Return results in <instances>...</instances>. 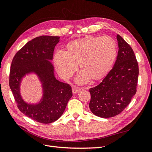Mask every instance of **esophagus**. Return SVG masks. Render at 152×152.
<instances>
[{
	"label": "esophagus",
	"mask_w": 152,
	"mask_h": 152,
	"mask_svg": "<svg viewBox=\"0 0 152 152\" xmlns=\"http://www.w3.org/2000/svg\"><path fill=\"white\" fill-rule=\"evenodd\" d=\"M72 92L73 94H77L80 92V89L78 88V87L76 86H73L72 87Z\"/></svg>",
	"instance_id": "esophagus-1"
}]
</instances>
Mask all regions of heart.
I'll list each match as a JSON object with an SVG mask.
<instances>
[{"label": "heart", "instance_id": "obj_1", "mask_svg": "<svg viewBox=\"0 0 152 152\" xmlns=\"http://www.w3.org/2000/svg\"><path fill=\"white\" fill-rule=\"evenodd\" d=\"M115 41L108 36L89 35L72 40L65 48V53L57 52L54 63L62 77H70L80 64L82 71L78 77L79 83L91 79L98 81L107 75L117 58Z\"/></svg>", "mask_w": 152, "mask_h": 152}]
</instances>
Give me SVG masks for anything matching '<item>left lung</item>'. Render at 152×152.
Instances as JSON below:
<instances>
[{
	"instance_id": "8db88e82",
	"label": "left lung",
	"mask_w": 152,
	"mask_h": 152,
	"mask_svg": "<svg viewBox=\"0 0 152 152\" xmlns=\"http://www.w3.org/2000/svg\"><path fill=\"white\" fill-rule=\"evenodd\" d=\"M118 51L115 63L101 83L89 89V108L102 118L116 116L130 103L136 93L139 68L131 47L117 35Z\"/></svg>"
}]
</instances>
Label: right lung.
Returning <instances> with one entry per match:
<instances>
[{"instance_id":"obj_1","label":"right lung","mask_w":152,"mask_h":152,"mask_svg":"<svg viewBox=\"0 0 152 152\" xmlns=\"http://www.w3.org/2000/svg\"><path fill=\"white\" fill-rule=\"evenodd\" d=\"M59 37L42 35L27 42L14 56L10 73V86L17 107L21 112L42 124L57 121L72 96V87L54 77L52 60ZM35 72L43 84V97L38 104H26L19 91L21 79L26 74Z\"/></svg>"}]
</instances>
